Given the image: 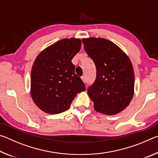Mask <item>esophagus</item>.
I'll return each mask as SVG.
<instances>
[{"instance_id": "obj_1", "label": "esophagus", "mask_w": 158, "mask_h": 158, "mask_svg": "<svg viewBox=\"0 0 158 158\" xmlns=\"http://www.w3.org/2000/svg\"><path fill=\"white\" fill-rule=\"evenodd\" d=\"M81 79H82V81H84V83L86 82V78H85V76H82L81 77Z\"/></svg>"}]
</instances>
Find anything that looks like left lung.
Instances as JSON below:
<instances>
[{"instance_id":"left-lung-1","label":"left lung","mask_w":158,"mask_h":158,"mask_svg":"<svg viewBox=\"0 0 158 158\" xmlns=\"http://www.w3.org/2000/svg\"><path fill=\"white\" fill-rule=\"evenodd\" d=\"M82 42L97 69L94 84L88 89L95 110L106 115L119 113L129 105L134 95L135 74L130 58L106 39L89 37Z\"/></svg>"}]
</instances>
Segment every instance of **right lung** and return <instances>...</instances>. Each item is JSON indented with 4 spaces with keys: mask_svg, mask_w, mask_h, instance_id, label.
<instances>
[{
    "mask_svg": "<svg viewBox=\"0 0 158 158\" xmlns=\"http://www.w3.org/2000/svg\"><path fill=\"white\" fill-rule=\"evenodd\" d=\"M81 46L79 38L63 39L42 51L35 60L31 95L42 111L56 114L68 110L77 93L85 90L72 63Z\"/></svg>",
    "mask_w": 158,
    "mask_h": 158,
    "instance_id": "add662e5",
    "label": "right lung"
}]
</instances>
